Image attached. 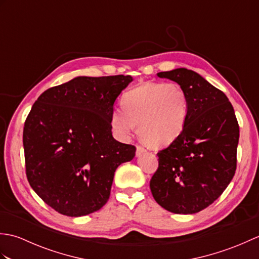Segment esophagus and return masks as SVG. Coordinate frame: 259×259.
<instances>
[{
	"mask_svg": "<svg viewBox=\"0 0 259 259\" xmlns=\"http://www.w3.org/2000/svg\"><path fill=\"white\" fill-rule=\"evenodd\" d=\"M144 152H146V149H145L144 147H141V146L137 147V150H136V156H137V157H140Z\"/></svg>",
	"mask_w": 259,
	"mask_h": 259,
	"instance_id": "34e87169",
	"label": "esophagus"
}]
</instances>
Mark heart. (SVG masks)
Here are the masks:
<instances>
[{
  "instance_id": "1",
  "label": "heart",
  "mask_w": 259,
  "mask_h": 259,
  "mask_svg": "<svg viewBox=\"0 0 259 259\" xmlns=\"http://www.w3.org/2000/svg\"><path fill=\"white\" fill-rule=\"evenodd\" d=\"M123 109L112 112L111 123L120 135L129 136L139 125L141 140L163 148L178 138L188 115V98L177 83L149 82L124 96Z\"/></svg>"
}]
</instances>
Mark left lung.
Wrapping results in <instances>:
<instances>
[{"label":"left lung","instance_id":"left-lung-1","mask_svg":"<svg viewBox=\"0 0 259 259\" xmlns=\"http://www.w3.org/2000/svg\"><path fill=\"white\" fill-rule=\"evenodd\" d=\"M157 75L185 90L188 115L181 135L158 152L150 189L166 210L196 213L211 205L234 177L239 125L226 95L195 71L179 68Z\"/></svg>","mask_w":259,"mask_h":259}]
</instances>
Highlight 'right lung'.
Segmentation results:
<instances>
[{"label": "right lung", "instance_id": "obj_1", "mask_svg": "<svg viewBox=\"0 0 259 259\" xmlns=\"http://www.w3.org/2000/svg\"><path fill=\"white\" fill-rule=\"evenodd\" d=\"M130 75L76 76L37 98L23 129L26 177L54 210L85 216L106 205L114 171L136 147L112 137L117 98Z\"/></svg>", "mask_w": 259, "mask_h": 259}]
</instances>
